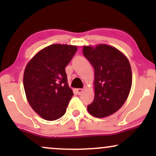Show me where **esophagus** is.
<instances>
[{
    "label": "esophagus",
    "mask_w": 156,
    "mask_h": 156,
    "mask_svg": "<svg viewBox=\"0 0 156 156\" xmlns=\"http://www.w3.org/2000/svg\"><path fill=\"white\" fill-rule=\"evenodd\" d=\"M76 92H77V93H78V94H80L82 92H83V89H76Z\"/></svg>",
    "instance_id": "esophagus-1"
}]
</instances>
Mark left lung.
<instances>
[{
  "instance_id": "left-lung-1",
  "label": "left lung",
  "mask_w": 156,
  "mask_h": 156,
  "mask_svg": "<svg viewBox=\"0 0 156 156\" xmlns=\"http://www.w3.org/2000/svg\"><path fill=\"white\" fill-rule=\"evenodd\" d=\"M83 53L94 69V98L87 106L88 112L98 118L112 115L129 95L132 84L129 61L117 48L107 44L84 46Z\"/></svg>"
}]
</instances>
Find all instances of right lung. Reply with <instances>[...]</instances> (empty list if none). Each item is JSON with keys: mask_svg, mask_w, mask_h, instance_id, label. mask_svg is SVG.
I'll list each match as a JSON object with an SVG mask.
<instances>
[{"mask_svg": "<svg viewBox=\"0 0 156 156\" xmlns=\"http://www.w3.org/2000/svg\"><path fill=\"white\" fill-rule=\"evenodd\" d=\"M76 51V46L51 44L37 53L25 69L23 86L27 100L46 120L62 117L73 96L65 67Z\"/></svg>", "mask_w": 156, "mask_h": 156, "instance_id": "right-lung-1", "label": "right lung"}]
</instances>
